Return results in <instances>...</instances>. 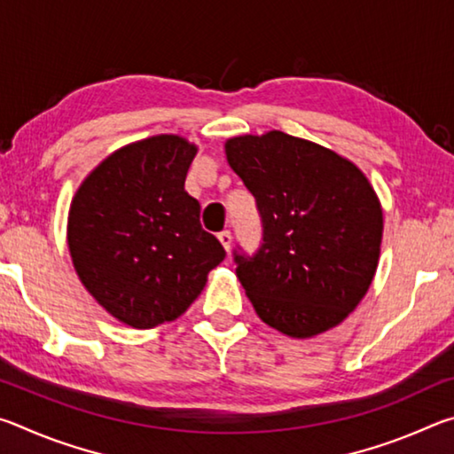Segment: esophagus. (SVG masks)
I'll return each mask as SVG.
<instances>
[{"mask_svg": "<svg viewBox=\"0 0 454 454\" xmlns=\"http://www.w3.org/2000/svg\"><path fill=\"white\" fill-rule=\"evenodd\" d=\"M218 240H220L222 246H224V250L228 252L230 250V244H232V234H230L228 230H224V232L218 234Z\"/></svg>", "mask_w": 454, "mask_h": 454, "instance_id": "34e87169", "label": "esophagus"}]
</instances>
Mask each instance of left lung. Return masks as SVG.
<instances>
[{
  "instance_id": "left-lung-1",
  "label": "left lung",
  "mask_w": 454,
  "mask_h": 454,
  "mask_svg": "<svg viewBox=\"0 0 454 454\" xmlns=\"http://www.w3.org/2000/svg\"><path fill=\"white\" fill-rule=\"evenodd\" d=\"M224 150L262 218L256 254L234 252L260 320L290 338L338 326L379 266L382 208L372 184L340 153L280 129L230 137Z\"/></svg>"
}]
</instances>
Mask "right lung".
Returning a JSON list of instances; mask_svg holds the SVG:
<instances>
[{"mask_svg": "<svg viewBox=\"0 0 454 454\" xmlns=\"http://www.w3.org/2000/svg\"><path fill=\"white\" fill-rule=\"evenodd\" d=\"M198 145L160 134L110 153L80 184L67 248L96 302L132 328L182 317L226 252L184 190Z\"/></svg>", "mask_w": 454, "mask_h": 454, "instance_id": "right-lung-1", "label": "right lung"}]
</instances>
